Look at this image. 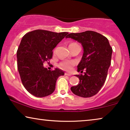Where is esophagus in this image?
<instances>
[{
    "mask_svg": "<svg viewBox=\"0 0 130 130\" xmlns=\"http://www.w3.org/2000/svg\"><path fill=\"white\" fill-rule=\"evenodd\" d=\"M64 74L66 76H70L71 75H72V74H70V73H65Z\"/></svg>",
    "mask_w": 130,
    "mask_h": 130,
    "instance_id": "esophagus-1",
    "label": "esophagus"
}]
</instances>
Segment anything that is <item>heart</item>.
Segmentation results:
<instances>
[{"label": "heart", "instance_id": "1", "mask_svg": "<svg viewBox=\"0 0 130 130\" xmlns=\"http://www.w3.org/2000/svg\"><path fill=\"white\" fill-rule=\"evenodd\" d=\"M78 45V44L76 42H72L69 44V48L74 47V46ZM55 51V50H54ZM76 61L74 60H65V61H63L58 64V67L60 69H62V70H66V71H71L74 66L76 64Z\"/></svg>", "mask_w": 130, "mask_h": 130}]
</instances>
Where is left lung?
Segmentation results:
<instances>
[{
  "mask_svg": "<svg viewBox=\"0 0 130 130\" xmlns=\"http://www.w3.org/2000/svg\"><path fill=\"white\" fill-rule=\"evenodd\" d=\"M66 37L81 43L84 51L77 71L82 73L85 70V74H76L79 83L72 86L71 90L79 96H93L98 93L106 80L112 48L105 37L95 31L70 33Z\"/></svg>",
  "mask_w": 130,
  "mask_h": 130,
  "instance_id": "8db88e82",
  "label": "left lung"
}]
</instances>
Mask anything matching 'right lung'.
Wrapping results in <instances>:
<instances>
[{"instance_id": "1", "label": "right lung", "mask_w": 130, "mask_h": 130, "mask_svg": "<svg viewBox=\"0 0 130 130\" xmlns=\"http://www.w3.org/2000/svg\"><path fill=\"white\" fill-rule=\"evenodd\" d=\"M68 34L37 29L23 37L17 50L18 69L25 88L35 96L51 95L57 79L64 74L58 69L48 70L43 63H48L53 57V50Z\"/></svg>"}]
</instances>
